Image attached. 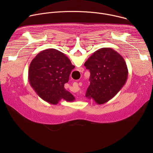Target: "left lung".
Here are the masks:
<instances>
[{
    "label": "left lung",
    "mask_w": 153,
    "mask_h": 153,
    "mask_svg": "<svg viewBox=\"0 0 153 153\" xmlns=\"http://www.w3.org/2000/svg\"><path fill=\"white\" fill-rule=\"evenodd\" d=\"M90 72V85L85 96L102 105L114 97L125 85L128 70L124 59L116 51L102 48L95 51L85 64Z\"/></svg>",
    "instance_id": "obj_1"
}]
</instances>
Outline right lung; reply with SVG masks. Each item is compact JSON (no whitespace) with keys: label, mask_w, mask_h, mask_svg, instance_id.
Instances as JSON below:
<instances>
[{"label":"right lung","mask_w":153,"mask_h":153,"mask_svg":"<svg viewBox=\"0 0 153 153\" xmlns=\"http://www.w3.org/2000/svg\"><path fill=\"white\" fill-rule=\"evenodd\" d=\"M75 66L63 53L47 49L39 53L31 61L28 69L31 86L43 100L57 105L61 99L73 102L74 97L65 89Z\"/></svg>","instance_id":"add662e5"}]
</instances>
